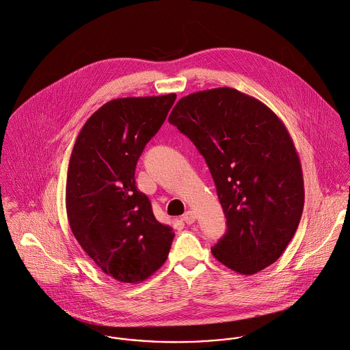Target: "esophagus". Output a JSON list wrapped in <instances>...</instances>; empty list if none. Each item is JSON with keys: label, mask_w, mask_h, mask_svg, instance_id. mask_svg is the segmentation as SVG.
Segmentation results:
<instances>
[{"label": "esophagus", "mask_w": 350, "mask_h": 350, "mask_svg": "<svg viewBox=\"0 0 350 350\" xmlns=\"http://www.w3.org/2000/svg\"><path fill=\"white\" fill-rule=\"evenodd\" d=\"M196 218H197V215L193 211H188V212H185V215H183V221H185L188 225H191L196 221Z\"/></svg>", "instance_id": "obj_1"}]
</instances>
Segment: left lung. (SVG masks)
<instances>
[{
  "mask_svg": "<svg viewBox=\"0 0 350 350\" xmlns=\"http://www.w3.org/2000/svg\"><path fill=\"white\" fill-rule=\"evenodd\" d=\"M167 121L204 156L226 217L215 258L240 274L268 268L296 233L304 177L284 122L265 104L233 88L183 97Z\"/></svg>",
  "mask_w": 350,
  "mask_h": 350,
  "instance_id": "1",
  "label": "left lung"
}]
</instances>
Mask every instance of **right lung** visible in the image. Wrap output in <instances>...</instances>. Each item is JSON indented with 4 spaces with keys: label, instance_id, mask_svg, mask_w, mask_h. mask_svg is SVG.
<instances>
[{
    "label": "right lung",
    "instance_id": "right-lung-1",
    "mask_svg": "<svg viewBox=\"0 0 350 350\" xmlns=\"http://www.w3.org/2000/svg\"><path fill=\"white\" fill-rule=\"evenodd\" d=\"M174 101V93L111 100L88 118L73 146L65 198L70 229L86 254L120 282L149 278L174 239L135 180L145 145Z\"/></svg>",
    "mask_w": 350,
    "mask_h": 350
}]
</instances>
